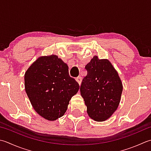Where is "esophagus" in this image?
Listing matches in <instances>:
<instances>
[{"label": "esophagus", "instance_id": "esophagus-1", "mask_svg": "<svg viewBox=\"0 0 151 151\" xmlns=\"http://www.w3.org/2000/svg\"><path fill=\"white\" fill-rule=\"evenodd\" d=\"M76 81H77L78 83L79 84V85L81 84V82H82V78L81 77V76H78V77L76 78Z\"/></svg>", "mask_w": 151, "mask_h": 151}]
</instances>
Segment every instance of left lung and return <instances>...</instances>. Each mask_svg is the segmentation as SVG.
<instances>
[{
	"label": "left lung",
	"instance_id": "1",
	"mask_svg": "<svg viewBox=\"0 0 151 151\" xmlns=\"http://www.w3.org/2000/svg\"><path fill=\"white\" fill-rule=\"evenodd\" d=\"M87 75L82 81L81 94L89 116L97 122L108 119L119 107L122 84L116 70L107 60L94 56L85 67Z\"/></svg>",
	"mask_w": 151,
	"mask_h": 151
}]
</instances>
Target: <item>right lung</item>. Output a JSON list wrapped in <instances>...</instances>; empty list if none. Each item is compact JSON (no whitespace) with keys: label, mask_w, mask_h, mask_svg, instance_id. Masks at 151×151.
I'll return each mask as SVG.
<instances>
[{"label":"right lung","mask_w":151,"mask_h":151,"mask_svg":"<svg viewBox=\"0 0 151 151\" xmlns=\"http://www.w3.org/2000/svg\"><path fill=\"white\" fill-rule=\"evenodd\" d=\"M25 88L32 107L48 120L63 116L79 84L69 75V67L57 55L38 58L25 74Z\"/></svg>","instance_id":"obj_1"}]
</instances>
